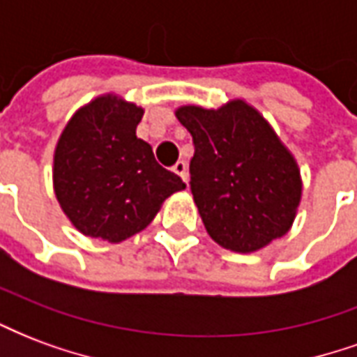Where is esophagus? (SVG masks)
Returning <instances> with one entry per match:
<instances>
[{
	"label": "esophagus",
	"instance_id": "34e87169",
	"mask_svg": "<svg viewBox=\"0 0 357 357\" xmlns=\"http://www.w3.org/2000/svg\"><path fill=\"white\" fill-rule=\"evenodd\" d=\"M172 170L176 172L179 178L183 179V181L187 183V162H185V160H178V162L172 166Z\"/></svg>",
	"mask_w": 357,
	"mask_h": 357
}]
</instances>
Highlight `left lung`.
Segmentation results:
<instances>
[{
  "label": "left lung",
  "instance_id": "obj_1",
  "mask_svg": "<svg viewBox=\"0 0 357 357\" xmlns=\"http://www.w3.org/2000/svg\"><path fill=\"white\" fill-rule=\"evenodd\" d=\"M193 137L191 193L212 239L255 252L291 227L300 202L298 168L252 107L231 101L218 110L176 112Z\"/></svg>",
  "mask_w": 357,
  "mask_h": 357
}]
</instances>
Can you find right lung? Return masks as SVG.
I'll use <instances>...</instances> for the list:
<instances>
[{
	"label": "right lung",
	"instance_id": "1",
	"mask_svg": "<svg viewBox=\"0 0 357 357\" xmlns=\"http://www.w3.org/2000/svg\"><path fill=\"white\" fill-rule=\"evenodd\" d=\"M143 109L107 95L80 109L59 139L55 195L84 235L120 243L145 229L185 183L135 135Z\"/></svg>",
	"mask_w": 357,
	"mask_h": 357
}]
</instances>
